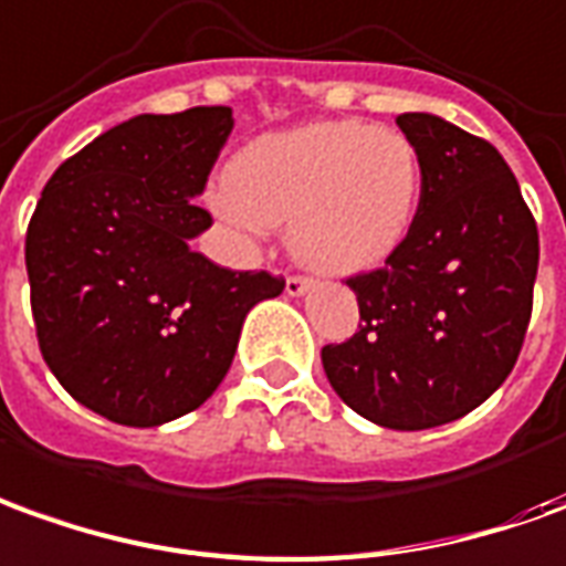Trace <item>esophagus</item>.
Listing matches in <instances>:
<instances>
[{
    "label": "esophagus",
    "instance_id": "34e87169",
    "mask_svg": "<svg viewBox=\"0 0 566 566\" xmlns=\"http://www.w3.org/2000/svg\"><path fill=\"white\" fill-rule=\"evenodd\" d=\"M307 290H311V280H307V276L302 274L286 276V292H290V295H305Z\"/></svg>",
    "mask_w": 566,
    "mask_h": 566
}]
</instances>
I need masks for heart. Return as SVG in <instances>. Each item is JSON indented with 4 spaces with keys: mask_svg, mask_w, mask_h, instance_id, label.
Listing matches in <instances>:
<instances>
[{
    "mask_svg": "<svg viewBox=\"0 0 566 566\" xmlns=\"http://www.w3.org/2000/svg\"><path fill=\"white\" fill-rule=\"evenodd\" d=\"M419 193L422 163L400 128L326 119L245 144L212 206L252 237L290 224L292 255L321 274H360L407 240Z\"/></svg>",
    "mask_w": 566,
    "mask_h": 566,
    "instance_id": "b5f03b06",
    "label": "heart"
}]
</instances>
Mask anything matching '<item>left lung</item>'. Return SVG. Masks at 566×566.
<instances>
[{"label": "left lung", "instance_id": "left-lung-1", "mask_svg": "<svg viewBox=\"0 0 566 566\" xmlns=\"http://www.w3.org/2000/svg\"><path fill=\"white\" fill-rule=\"evenodd\" d=\"M397 126L422 163L419 212L385 268L348 276L360 323L321 350L354 412L395 431L462 419L509 379L539 268L536 218L496 147L431 113Z\"/></svg>", "mask_w": 566, "mask_h": 566}]
</instances>
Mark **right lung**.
Wrapping results in <instances>:
<instances>
[{
    "label": "right lung",
    "mask_w": 566,
    "mask_h": 566,
    "mask_svg": "<svg viewBox=\"0 0 566 566\" xmlns=\"http://www.w3.org/2000/svg\"><path fill=\"white\" fill-rule=\"evenodd\" d=\"M233 128L231 107L142 113L61 163L27 228L39 350L73 400L154 428L202 407L231 369L268 271L218 268L190 240L193 206Z\"/></svg>",
    "instance_id": "1"
}]
</instances>
